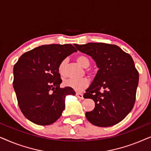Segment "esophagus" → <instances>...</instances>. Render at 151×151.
<instances>
[{
    "instance_id": "esophagus-1",
    "label": "esophagus",
    "mask_w": 151,
    "mask_h": 151,
    "mask_svg": "<svg viewBox=\"0 0 151 151\" xmlns=\"http://www.w3.org/2000/svg\"><path fill=\"white\" fill-rule=\"evenodd\" d=\"M76 96H77L79 99H80V100H83L84 99L83 94L80 93H76Z\"/></svg>"
}]
</instances>
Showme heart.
<instances>
[{"mask_svg": "<svg viewBox=\"0 0 151 151\" xmlns=\"http://www.w3.org/2000/svg\"><path fill=\"white\" fill-rule=\"evenodd\" d=\"M76 60L81 65L82 67L87 68L89 67L91 61L88 57L85 55H80L76 58ZM65 67H66V60H63L59 64L58 68V73L62 76H65ZM65 84L67 86L71 87L76 91L80 92L85 89L89 84V80L87 78H84L79 80H67L65 81Z\"/></svg>", "mask_w": 151, "mask_h": 151, "instance_id": "b5f03b06", "label": "heart"}]
</instances>
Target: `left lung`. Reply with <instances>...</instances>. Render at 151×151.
<instances>
[{"mask_svg":"<svg viewBox=\"0 0 151 151\" xmlns=\"http://www.w3.org/2000/svg\"><path fill=\"white\" fill-rule=\"evenodd\" d=\"M74 45L78 51L91 56L99 68L84 94V98L95 102L93 110L86 112V119L98 127L115 125L131 112L135 102L139 73L133 58L115 45L89 42Z\"/></svg>","mask_w":151,"mask_h":151,"instance_id":"1","label":"left lung"}]
</instances>
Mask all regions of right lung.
I'll use <instances>...</instances> for the list:
<instances>
[{"instance_id":"obj_1","label":"right lung","mask_w":151,"mask_h":151,"mask_svg":"<svg viewBox=\"0 0 151 151\" xmlns=\"http://www.w3.org/2000/svg\"><path fill=\"white\" fill-rule=\"evenodd\" d=\"M76 51L71 44L42 45L23 53L14 65L13 86L20 111L29 120L45 126L61 116L65 97L76 92L69 86L60 87L58 68Z\"/></svg>"}]
</instances>
